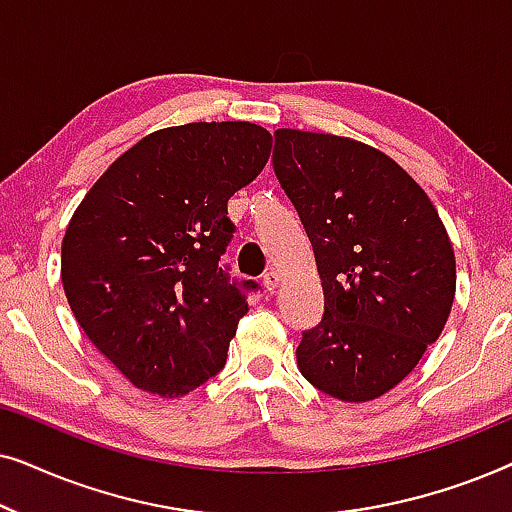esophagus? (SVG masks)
I'll return each mask as SVG.
<instances>
[{"instance_id": "esophagus-1", "label": "esophagus", "mask_w": 512, "mask_h": 512, "mask_svg": "<svg viewBox=\"0 0 512 512\" xmlns=\"http://www.w3.org/2000/svg\"><path fill=\"white\" fill-rule=\"evenodd\" d=\"M279 282H282V277H279V272H277V270L265 272V277H263V286H265V289H268L270 293L277 289Z\"/></svg>"}]
</instances>
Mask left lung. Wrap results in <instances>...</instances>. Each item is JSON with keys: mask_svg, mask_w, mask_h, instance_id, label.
I'll use <instances>...</instances> for the list:
<instances>
[{"mask_svg": "<svg viewBox=\"0 0 512 512\" xmlns=\"http://www.w3.org/2000/svg\"><path fill=\"white\" fill-rule=\"evenodd\" d=\"M272 163L324 289V319L296 349L300 373L338 401L380 398L415 370L450 317V235L424 188L375 146L279 128Z\"/></svg>", "mask_w": 512, "mask_h": 512, "instance_id": "1", "label": "left lung"}]
</instances>
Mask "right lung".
I'll list each match as a JSON object with an SVG mask.
<instances>
[{
    "label": "right lung",
    "mask_w": 512,
    "mask_h": 512,
    "mask_svg": "<svg viewBox=\"0 0 512 512\" xmlns=\"http://www.w3.org/2000/svg\"><path fill=\"white\" fill-rule=\"evenodd\" d=\"M270 151V132L247 121L156 130L76 207L62 237L65 296L88 340L137 389L179 398L226 366L249 312L219 265L233 237L228 200Z\"/></svg>",
    "instance_id": "1"
}]
</instances>
